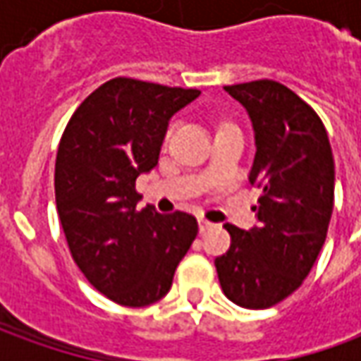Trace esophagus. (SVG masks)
I'll return each instance as SVG.
<instances>
[{"label":"esophagus","instance_id":"esophagus-1","mask_svg":"<svg viewBox=\"0 0 361 361\" xmlns=\"http://www.w3.org/2000/svg\"><path fill=\"white\" fill-rule=\"evenodd\" d=\"M213 227H215V225H213V223H209L207 219H199V231H201V233L213 229Z\"/></svg>","mask_w":361,"mask_h":361}]
</instances>
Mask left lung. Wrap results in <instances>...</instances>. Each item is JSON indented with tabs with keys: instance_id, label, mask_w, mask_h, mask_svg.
I'll list each match as a JSON object with an SVG mask.
<instances>
[{
	"instance_id": "8db88e82",
	"label": "left lung",
	"mask_w": 361,
	"mask_h": 361,
	"mask_svg": "<svg viewBox=\"0 0 361 361\" xmlns=\"http://www.w3.org/2000/svg\"><path fill=\"white\" fill-rule=\"evenodd\" d=\"M255 130L249 183L259 187V225H225L231 247L216 257L223 293L247 310H267L310 275L334 211V154L326 126L295 92L273 80L225 86Z\"/></svg>"
}]
</instances>
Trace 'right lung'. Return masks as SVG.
<instances>
[{
  "label": "right lung",
  "mask_w": 361,
  "mask_h": 361,
  "mask_svg": "<svg viewBox=\"0 0 361 361\" xmlns=\"http://www.w3.org/2000/svg\"><path fill=\"white\" fill-rule=\"evenodd\" d=\"M199 94L114 78L78 106L62 134L54 187L66 241L86 279L120 305L164 298L199 233L188 213L136 209V178L159 164L169 120Z\"/></svg>",
  "instance_id": "add662e5"
}]
</instances>
